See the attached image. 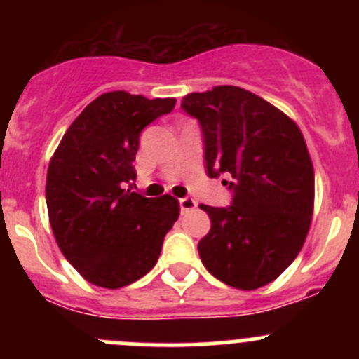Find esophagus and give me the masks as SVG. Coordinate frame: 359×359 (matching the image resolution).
<instances>
[{
  "label": "esophagus",
  "instance_id": "obj_1",
  "mask_svg": "<svg viewBox=\"0 0 359 359\" xmlns=\"http://www.w3.org/2000/svg\"><path fill=\"white\" fill-rule=\"evenodd\" d=\"M180 203V212L182 213H187L191 212V210H194L198 206V203L193 200V198H182V200H179Z\"/></svg>",
  "mask_w": 359,
  "mask_h": 359
}]
</instances>
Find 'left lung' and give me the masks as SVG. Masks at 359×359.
I'll return each mask as SVG.
<instances>
[{"instance_id":"1","label":"left lung","mask_w":359,"mask_h":359,"mask_svg":"<svg viewBox=\"0 0 359 359\" xmlns=\"http://www.w3.org/2000/svg\"><path fill=\"white\" fill-rule=\"evenodd\" d=\"M200 121L206 172L229 173L233 205H200L210 233L198 243L201 262L240 290L276 280L309 233L314 170L302 132L262 97L233 85L189 93L180 104Z\"/></svg>"}]
</instances>
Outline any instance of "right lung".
<instances>
[{
	"label": "right lung",
	"mask_w": 359,
	"mask_h": 359,
	"mask_svg": "<svg viewBox=\"0 0 359 359\" xmlns=\"http://www.w3.org/2000/svg\"><path fill=\"white\" fill-rule=\"evenodd\" d=\"M123 90L102 93L64 133L46 173L50 226L71 266L102 288L126 287L158 262L179 219L170 194L146 198L123 184L137 177L140 132L175 107Z\"/></svg>",
	"instance_id": "obj_1"
}]
</instances>
